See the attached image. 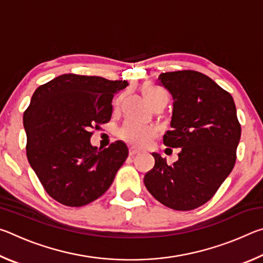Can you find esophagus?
I'll list each match as a JSON object with an SVG mask.
<instances>
[{
  "instance_id": "34e87169",
  "label": "esophagus",
  "mask_w": 263,
  "mask_h": 263,
  "mask_svg": "<svg viewBox=\"0 0 263 263\" xmlns=\"http://www.w3.org/2000/svg\"><path fill=\"white\" fill-rule=\"evenodd\" d=\"M140 152L139 151H138L137 148H135V147H131L130 149H128V154L131 155V157H135V155H137V154H139Z\"/></svg>"
}]
</instances>
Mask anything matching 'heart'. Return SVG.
Wrapping results in <instances>:
<instances>
[{"label":"heart","mask_w":263,"mask_h":263,"mask_svg":"<svg viewBox=\"0 0 263 263\" xmlns=\"http://www.w3.org/2000/svg\"><path fill=\"white\" fill-rule=\"evenodd\" d=\"M142 94H144L146 100L151 104L160 100H168L167 91L163 90L162 88L153 86V84H146V86H144ZM118 136L124 141L128 142V144L138 146V147H144V146H147L154 139V137L157 136V130H155L153 125H149V124L128 119L119 128Z\"/></svg>","instance_id":"1"}]
</instances>
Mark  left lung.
Segmentation results:
<instances>
[{
  "mask_svg": "<svg viewBox=\"0 0 263 263\" xmlns=\"http://www.w3.org/2000/svg\"><path fill=\"white\" fill-rule=\"evenodd\" d=\"M159 83L174 100L163 144L181 152L172 166L153 153L144 183L163 205L194 210L210 201L234 167L241 136L237 109L230 92L196 70L162 73Z\"/></svg>",
  "mask_w": 263,
  "mask_h": 263,
  "instance_id": "obj_1",
  "label": "left lung"
}]
</instances>
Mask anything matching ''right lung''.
Masks as SVG:
<instances>
[{
  "label": "right lung",
  "mask_w": 263,
  "mask_h": 263,
  "mask_svg": "<svg viewBox=\"0 0 263 263\" xmlns=\"http://www.w3.org/2000/svg\"><path fill=\"white\" fill-rule=\"evenodd\" d=\"M128 86L101 77L64 74L38 87L24 111L26 157L46 193L66 206L101 197L114 182L128 149L90 144L91 128L108 123L112 99Z\"/></svg>",
  "instance_id": "add662e5"
}]
</instances>
